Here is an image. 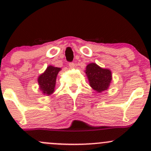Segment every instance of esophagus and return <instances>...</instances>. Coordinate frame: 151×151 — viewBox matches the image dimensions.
<instances>
[{
	"label": "esophagus",
	"mask_w": 151,
	"mask_h": 151,
	"mask_svg": "<svg viewBox=\"0 0 151 151\" xmlns=\"http://www.w3.org/2000/svg\"><path fill=\"white\" fill-rule=\"evenodd\" d=\"M68 66H69L70 68H74V67H75V63H69Z\"/></svg>",
	"instance_id": "esophagus-1"
}]
</instances>
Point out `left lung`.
I'll return each mask as SVG.
<instances>
[{
  "instance_id": "8db88e82",
  "label": "left lung",
  "mask_w": 151,
  "mask_h": 151,
  "mask_svg": "<svg viewBox=\"0 0 151 151\" xmlns=\"http://www.w3.org/2000/svg\"><path fill=\"white\" fill-rule=\"evenodd\" d=\"M85 74L91 88L98 93L107 90L112 81L110 70L101 68L96 63H89L86 66Z\"/></svg>"
}]
</instances>
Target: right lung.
Returning <instances> with one entry per match:
<instances>
[{"mask_svg": "<svg viewBox=\"0 0 151 151\" xmlns=\"http://www.w3.org/2000/svg\"><path fill=\"white\" fill-rule=\"evenodd\" d=\"M60 69V68L49 66L45 72L39 75L38 83L39 85V88L44 94L50 96L54 92L56 78Z\"/></svg>", "mask_w": 151, "mask_h": 151, "instance_id": "obj_1", "label": "right lung"}]
</instances>
